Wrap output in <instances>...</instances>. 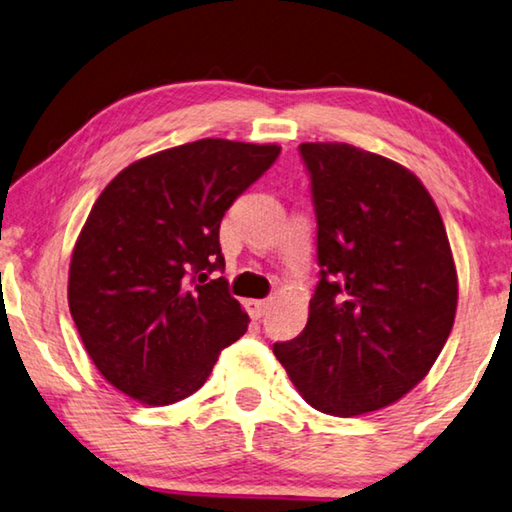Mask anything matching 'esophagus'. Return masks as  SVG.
<instances>
[{
  "label": "esophagus",
  "instance_id": "esophagus-1",
  "mask_svg": "<svg viewBox=\"0 0 512 512\" xmlns=\"http://www.w3.org/2000/svg\"><path fill=\"white\" fill-rule=\"evenodd\" d=\"M267 308H270V301L267 299H249L247 301V311L251 317H254V320H261V317L267 313Z\"/></svg>",
  "mask_w": 512,
  "mask_h": 512
}]
</instances>
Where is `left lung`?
Returning <instances> with one entry per match:
<instances>
[{
	"label": "left lung",
	"instance_id": "1",
	"mask_svg": "<svg viewBox=\"0 0 512 512\" xmlns=\"http://www.w3.org/2000/svg\"><path fill=\"white\" fill-rule=\"evenodd\" d=\"M320 281L297 338L276 342L308 404L354 417L395 404L440 356L458 304L445 224L413 172L347 142L299 145Z\"/></svg>",
	"mask_w": 512,
	"mask_h": 512
}]
</instances>
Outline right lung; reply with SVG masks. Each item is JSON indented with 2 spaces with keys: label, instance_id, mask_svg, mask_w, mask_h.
Instances as JSON below:
<instances>
[{
  "label": "right lung",
  "instance_id": "add662e5",
  "mask_svg": "<svg viewBox=\"0 0 512 512\" xmlns=\"http://www.w3.org/2000/svg\"><path fill=\"white\" fill-rule=\"evenodd\" d=\"M279 145L204 138L140 158L95 201L72 251V320L92 363L147 406L186 399L249 317L231 297L220 222Z\"/></svg>",
  "mask_w": 512,
  "mask_h": 512
}]
</instances>
